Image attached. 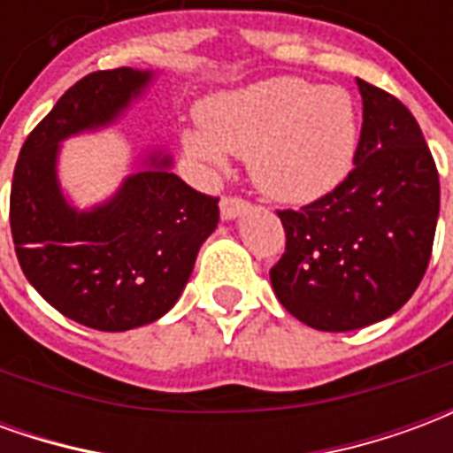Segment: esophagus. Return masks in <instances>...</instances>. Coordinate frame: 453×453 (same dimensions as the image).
<instances>
[{
	"mask_svg": "<svg viewBox=\"0 0 453 453\" xmlns=\"http://www.w3.org/2000/svg\"><path fill=\"white\" fill-rule=\"evenodd\" d=\"M250 208V201H245L242 196H223L220 198V216L230 220V218L240 216L242 211Z\"/></svg>",
	"mask_w": 453,
	"mask_h": 453,
	"instance_id": "1",
	"label": "esophagus"
}]
</instances>
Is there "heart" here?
<instances>
[{"instance_id": "heart-1", "label": "heart", "mask_w": 453, "mask_h": 453, "mask_svg": "<svg viewBox=\"0 0 453 453\" xmlns=\"http://www.w3.org/2000/svg\"><path fill=\"white\" fill-rule=\"evenodd\" d=\"M203 133H187V152L223 165V150L247 157L266 196L308 203L333 191L351 169L359 116L349 92L276 77L203 104Z\"/></svg>"}]
</instances>
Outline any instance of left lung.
Returning <instances> with one entry per match:
<instances>
[{
    "label": "left lung",
    "instance_id": "left-lung-1",
    "mask_svg": "<svg viewBox=\"0 0 453 453\" xmlns=\"http://www.w3.org/2000/svg\"><path fill=\"white\" fill-rule=\"evenodd\" d=\"M364 123L354 169L325 196L276 211L286 250L269 279L301 323L347 333L408 303L427 272L439 174L408 106L357 80Z\"/></svg>",
    "mask_w": 453,
    "mask_h": 453
}]
</instances>
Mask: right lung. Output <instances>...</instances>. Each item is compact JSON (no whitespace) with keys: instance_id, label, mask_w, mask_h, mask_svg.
<instances>
[{"instance_id":"right-lung-1","label":"right lung","mask_w":453,"mask_h":453,"mask_svg":"<svg viewBox=\"0 0 453 453\" xmlns=\"http://www.w3.org/2000/svg\"><path fill=\"white\" fill-rule=\"evenodd\" d=\"M150 82L133 67L74 82L19 152L9 223L16 257L38 294L74 323L123 333L167 313L184 291L198 247L218 226V198L152 157L104 206L80 213L55 179L58 142L111 123Z\"/></svg>"}]
</instances>
